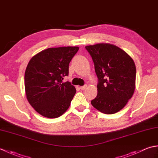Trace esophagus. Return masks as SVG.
<instances>
[{"label": "esophagus", "mask_w": 158, "mask_h": 158, "mask_svg": "<svg viewBox=\"0 0 158 158\" xmlns=\"http://www.w3.org/2000/svg\"><path fill=\"white\" fill-rule=\"evenodd\" d=\"M87 87H88V85H85L83 86H81V87H80V89H81V90H84L85 88H87Z\"/></svg>", "instance_id": "obj_1"}]
</instances>
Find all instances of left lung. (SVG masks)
Instances as JSON below:
<instances>
[{
  "label": "left lung",
  "mask_w": 158,
  "mask_h": 158,
  "mask_svg": "<svg viewBox=\"0 0 158 158\" xmlns=\"http://www.w3.org/2000/svg\"><path fill=\"white\" fill-rule=\"evenodd\" d=\"M85 48L92 56L98 79V94L91 101L92 105L105 114L119 111L135 92V62L125 51L110 43H98Z\"/></svg>",
  "instance_id": "1"
}]
</instances>
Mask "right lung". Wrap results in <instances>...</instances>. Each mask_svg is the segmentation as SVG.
I'll return each mask as SVG.
<instances>
[{"mask_svg":"<svg viewBox=\"0 0 158 158\" xmlns=\"http://www.w3.org/2000/svg\"><path fill=\"white\" fill-rule=\"evenodd\" d=\"M79 49L70 46L48 48L29 61L24 76L26 98L42 116L56 118L70 106L76 89L62 80L69 75V63Z\"/></svg>","mask_w":158,"mask_h":158,"instance_id":"1","label":"right lung"}]
</instances>
